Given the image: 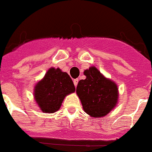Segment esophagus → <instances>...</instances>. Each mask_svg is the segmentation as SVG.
Segmentation results:
<instances>
[{"label":"esophagus","mask_w":152,"mask_h":152,"mask_svg":"<svg viewBox=\"0 0 152 152\" xmlns=\"http://www.w3.org/2000/svg\"><path fill=\"white\" fill-rule=\"evenodd\" d=\"M78 82H79L78 79H75V80H73V83H74V85H75V87H76V86H77V84H78Z\"/></svg>","instance_id":"1"}]
</instances>
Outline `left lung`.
Listing matches in <instances>:
<instances>
[{
    "instance_id": "left-lung-1",
    "label": "left lung",
    "mask_w": 152,
    "mask_h": 152,
    "mask_svg": "<svg viewBox=\"0 0 152 152\" xmlns=\"http://www.w3.org/2000/svg\"><path fill=\"white\" fill-rule=\"evenodd\" d=\"M85 80L79 81L76 94L83 108L94 118L108 115L117 105L119 88L113 80L107 78L95 66L84 70Z\"/></svg>"
}]
</instances>
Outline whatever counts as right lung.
Returning a JSON list of instances; mask_svg holds the SVG:
<instances>
[{
	"label": "right lung",
	"mask_w": 152,
	"mask_h": 152,
	"mask_svg": "<svg viewBox=\"0 0 152 152\" xmlns=\"http://www.w3.org/2000/svg\"><path fill=\"white\" fill-rule=\"evenodd\" d=\"M76 91L69 74L51 67L34 86L33 97L40 110L54 113L61 108L65 97Z\"/></svg>",
	"instance_id": "obj_1"
}]
</instances>
